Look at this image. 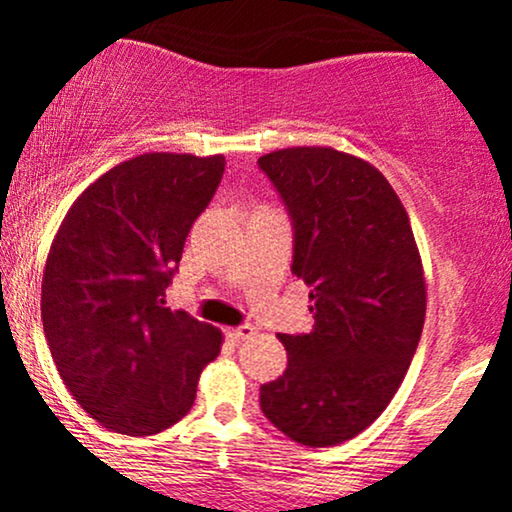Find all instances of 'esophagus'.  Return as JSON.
Returning <instances> with one entry per match:
<instances>
[{
	"instance_id": "obj_1",
	"label": "esophagus",
	"mask_w": 512,
	"mask_h": 512,
	"mask_svg": "<svg viewBox=\"0 0 512 512\" xmlns=\"http://www.w3.org/2000/svg\"><path fill=\"white\" fill-rule=\"evenodd\" d=\"M226 335H228V338L233 340V342H242V340L254 338V335H256V328H254V326H249V324H244V326H237V328H228Z\"/></svg>"
}]
</instances>
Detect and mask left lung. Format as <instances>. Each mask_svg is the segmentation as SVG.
<instances>
[{"label":"left lung","mask_w":512,"mask_h":512,"mask_svg":"<svg viewBox=\"0 0 512 512\" xmlns=\"http://www.w3.org/2000/svg\"><path fill=\"white\" fill-rule=\"evenodd\" d=\"M293 223L291 272L310 286L314 328L279 335L289 366L261 387L263 415L310 447L375 422L422 338L426 284L408 212L380 170L328 146L258 158Z\"/></svg>","instance_id":"left-lung-1"}]
</instances>
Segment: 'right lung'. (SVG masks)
<instances>
[{
	"instance_id": "obj_1",
	"label": "right lung",
	"mask_w": 512,
	"mask_h": 512,
	"mask_svg": "<svg viewBox=\"0 0 512 512\" xmlns=\"http://www.w3.org/2000/svg\"><path fill=\"white\" fill-rule=\"evenodd\" d=\"M226 158L144 153L69 209L48 254L41 321L62 382L102 426L151 436L191 410L221 333L165 307L195 219Z\"/></svg>"
}]
</instances>
